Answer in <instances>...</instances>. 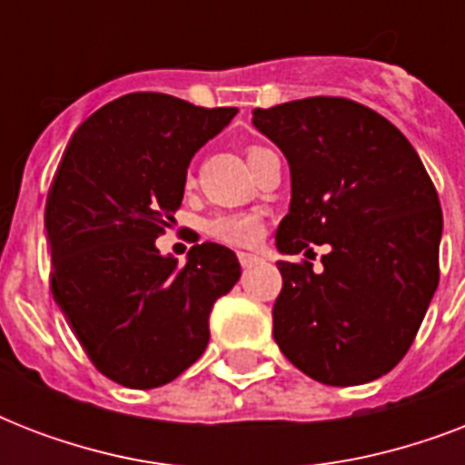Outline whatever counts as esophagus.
I'll return each mask as SVG.
<instances>
[{
    "instance_id": "obj_1",
    "label": "esophagus",
    "mask_w": 465,
    "mask_h": 465,
    "mask_svg": "<svg viewBox=\"0 0 465 465\" xmlns=\"http://www.w3.org/2000/svg\"><path fill=\"white\" fill-rule=\"evenodd\" d=\"M239 262H241V268L248 270V268H253V265H258L261 258H258L255 253H239Z\"/></svg>"
}]
</instances>
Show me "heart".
<instances>
[{
	"label": "heart",
	"instance_id": "heart-1",
	"mask_svg": "<svg viewBox=\"0 0 465 465\" xmlns=\"http://www.w3.org/2000/svg\"><path fill=\"white\" fill-rule=\"evenodd\" d=\"M262 147H248L246 159L251 161ZM204 233L226 246H253L262 236L261 212H222L204 222Z\"/></svg>",
	"mask_w": 465,
	"mask_h": 465
}]
</instances>
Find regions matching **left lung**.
Returning <instances> with one entry per match:
<instances>
[{"label":"left lung","mask_w":465,"mask_h":465,"mask_svg":"<svg viewBox=\"0 0 465 465\" xmlns=\"http://www.w3.org/2000/svg\"><path fill=\"white\" fill-rule=\"evenodd\" d=\"M253 125L292 168L290 214L275 233L282 292L272 335L306 376L357 386L411 350L440 284L441 207L418 152L393 123L340 96L255 108Z\"/></svg>","instance_id":"obj_1"}]
</instances>
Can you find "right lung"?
I'll list each match as a JSON object with an SVG mask.
<instances>
[{"mask_svg": "<svg viewBox=\"0 0 465 465\" xmlns=\"http://www.w3.org/2000/svg\"><path fill=\"white\" fill-rule=\"evenodd\" d=\"M236 108H200L154 91L115 98L84 120L45 200L50 290L91 364L127 389L183 374L210 340V313L239 282L233 251L163 258L188 163Z\"/></svg>", "mask_w": 465, "mask_h": 465, "instance_id": "add662e5", "label": "right lung"}]
</instances>
